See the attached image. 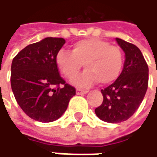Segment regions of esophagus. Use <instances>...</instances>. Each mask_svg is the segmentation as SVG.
I'll return each instance as SVG.
<instances>
[{
	"instance_id": "obj_1",
	"label": "esophagus",
	"mask_w": 157,
	"mask_h": 157,
	"mask_svg": "<svg viewBox=\"0 0 157 157\" xmlns=\"http://www.w3.org/2000/svg\"><path fill=\"white\" fill-rule=\"evenodd\" d=\"M88 91L86 90H82V89H76V94H87Z\"/></svg>"
}]
</instances>
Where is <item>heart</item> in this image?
Returning a JSON list of instances; mask_svg holds the SVG:
<instances>
[{"instance_id":"heart-1","label":"heart","mask_w":157,"mask_h":157,"mask_svg":"<svg viewBox=\"0 0 157 157\" xmlns=\"http://www.w3.org/2000/svg\"><path fill=\"white\" fill-rule=\"evenodd\" d=\"M55 63L67 79L75 78L83 63L85 71L74 81V84L85 88L96 82L108 84L116 80L123 68L124 55L118 46L110 45L108 42L101 39L91 38L74 44L71 52L59 51Z\"/></svg>"}]
</instances>
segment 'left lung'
Segmentation results:
<instances>
[{"mask_svg": "<svg viewBox=\"0 0 157 157\" xmlns=\"http://www.w3.org/2000/svg\"><path fill=\"white\" fill-rule=\"evenodd\" d=\"M116 42L125 53L124 68L114 82L101 90L104 100L94 110L107 123L129 119L141 105L148 87V65L139 48L119 38Z\"/></svg>", "mask_w": 157, "mask_h": 157, "instance_id": "left-lung-1", "label": "left lung"}]
</instances>
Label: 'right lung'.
Returning a JSON list of instances; mask_svg holds the SVG:
<instances>
[{"label": "right lung", "mask_w": 157, "mask_h": 157, "mask_svg": "<svg viewBox=\"0 0 157 157\" xmlns=\"http://www.w3.org/2000/svg\"><path fill=\"white\" fill-rule=\"evenodd\" d=\"M63 38L47 37L29 44L13 60L11 85L16 101L32 119L50 123L66 111L75 88L61 77L55 56Z\"/></svg>", "instance_id": "1"}]
</instances>
